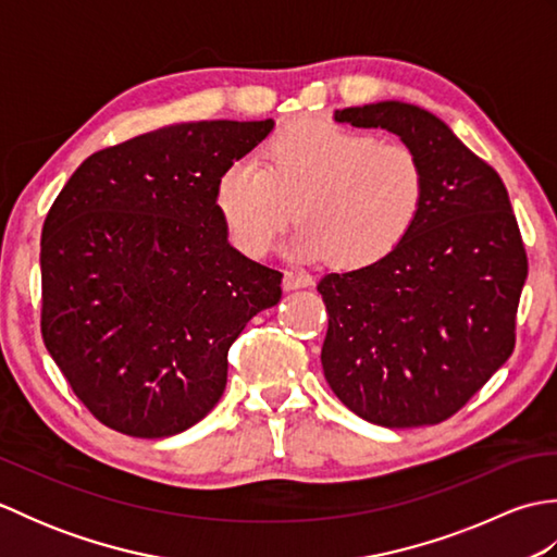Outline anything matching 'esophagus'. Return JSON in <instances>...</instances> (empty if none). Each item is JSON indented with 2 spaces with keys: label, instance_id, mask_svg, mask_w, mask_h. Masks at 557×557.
Returning a JSON list of instances; mask_svg holds the SVG:
<instances>
[{
  "label": "esophagus",
  "instance_id": "1",
  "mask_svg": "<svg viewBox=\"0 0 557 557\" xmlns=\"http://www.w3.org/2000/svg\"><path fill=\"white\" fill-rule=\"evenodd\" d=\"M282 285H285V289H301V287L313 285V277L309 275V272L287 270L285 277H282Z\"/></svg>",
  "mask_w": 557,
  "mask_h": 557
}]
</instances>
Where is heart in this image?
I'll return each instance as SVG.
<instances>
[{"instance_id":"b5f03b06","label":"heart","mask_w":557,"mask_h":557,"mask_svg":"<svg viewBox=\"0 0 557 557\" xmlns=\"http://www.w3.org/2000/svg\"><path fill=\"white\" fill-rule=\"evenodd\" d=\"M425 196L411 148L330 120H299L272 136L263 164L232 162L215 182V210L230 242L263 258L292 218L289 256H333L345 270L387 258L417 224Z\"/></svg>"}]
</instances>
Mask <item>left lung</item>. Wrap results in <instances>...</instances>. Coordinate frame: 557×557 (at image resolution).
Returning <instances> with one entry per match:
<instances>
[{
  "label": "left lung",
  "instance_id": "obj_1",
  "mask_svg": "<svg viewBox=\"0 0 557 557\" xmlns=\"http://www.w3.org/2000/svg\"><path fill=\"white\" fill-rule=\"evenodd\" d=\"M335 122L385 128L417 152L421 215L387 258L327 272L321 363L333 393L385 429L453 417L515 349L527 253L507 188L443 120L401 100L337 110Z\"/></svg>",
  "mask_w": 557,
  "mask_h": 557
}]
</instances>
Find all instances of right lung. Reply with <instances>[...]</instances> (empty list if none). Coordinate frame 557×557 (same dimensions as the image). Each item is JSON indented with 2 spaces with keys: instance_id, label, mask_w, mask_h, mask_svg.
Returning <instances> with one entry per match:
<instances>
[{
  "instance_id": "1",
  "label": "right lung",
  "mask_w": 557,
  "mask_h": 557,
  "mask_svg": "<svg viewBox=\"0 0 557 557\" xmlns=\"http://www.w3.org/2000/svg\"><path fill=\"white\" fill-rule=\"evenodd\" d=\"M275 122H182L92 152L42 224V339L110 429L170 437L227 385V351L282 297V272L236 251L215 182Z\"/></svg>"
}]
</instances>
